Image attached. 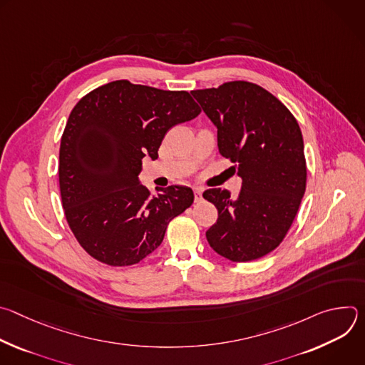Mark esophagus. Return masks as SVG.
<instances>
[{"mask_svg":"<svg viewBox=\"0 0 365 365\" xmlns=\"http://www.w3.org/2000/svg\"><path fill=\"white\" fill-rule=\"evenodd\" d=\"M202 187H195L193 189V193H195V202H197V200H200L202 199Z\"/></svg>","mask_w":365,"mask_h":365,"instance_id":"obj_1","label":"esophagus"}]
</instances>
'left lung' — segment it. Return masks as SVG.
<instances>
[{
  "label": "left lung",
  "instance_id": "8db88e82",
  "mask_svg": "<svg viewBox=\"0 0 365 365\" xmlns=\"http://www.w3.org/2000/svg\"><path fill=\"white\" fill-rule=\"evenodd\" d=\"M218 130V148L241 178L237 197L215 187L218 210L206 240L234 263L257 259L286 237L306 189L303 137L296 118L264 88L245 81L190 92Z\"/></svg>",
  "mask_w": 365,
  "mask_h": 365
}]
</instances>
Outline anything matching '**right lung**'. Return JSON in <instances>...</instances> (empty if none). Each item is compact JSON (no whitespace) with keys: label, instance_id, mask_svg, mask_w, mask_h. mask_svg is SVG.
I'll list each match as a JSON object with an SVG mask.
<instances>
[{"label":"right lung","instance_id":"add662e5","mask_svg":"<svg viewBox=\"0 0 365 365\" xmlns=\"http://www.w3.org/2000/svg\"><path fill=\"white\" fill-rule=\"evenodd\" d=\"M200 108L186 91L114 81L85 95L66 123L59 185L68 224L85 251L110 266L135 264L158 248L193 190L140 183L141 160L159 158L166 133Z\"/></svg>","mask_w":365,"mask_h":365}]
</instances>
